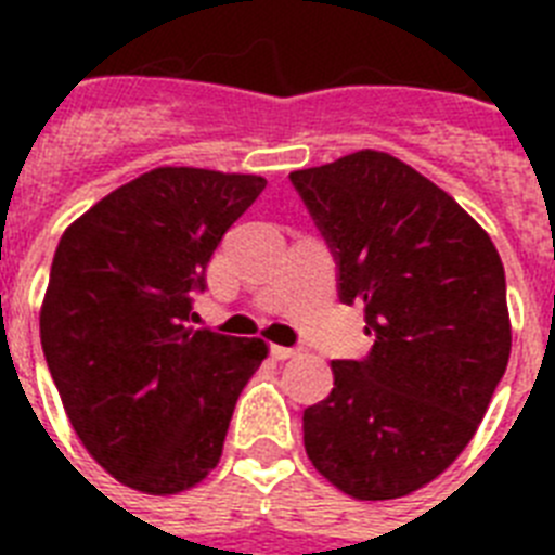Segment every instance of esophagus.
I'll return each mask as SVG.
<instances>
[{
	"label": "esophagus",
	"instance_id": "obj_1",
	"mask_svg": "<svg viewBox=\"0 0 555 555\" xmlns=\"http://www.w3.org/2000/svg\"><path fill=\"white\" fill-rule=\"evenodd\" d=\"M272 356L278 358V361H286V358H294V356H297V350H294V347L272 345Z\"/></svg>",
	"mask_w": 555,
	"mask_h": 555
}]
</instances>
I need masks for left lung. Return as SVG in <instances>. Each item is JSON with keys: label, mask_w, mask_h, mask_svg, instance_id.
Returning a JSON list of instances; mask_svg holds the SVG:
<instances>
[{"label": "left lung", "mask_w": 555, "mask_h": 555, "mask_svg": "<svg viewBox=\"0 0 555 555\" xmlns=\"http://www.w3.org/2000/svg\"><path fill=\"white\" fill-rule=\"evenodd\" d=\"M338 267V300L364 302L361 361L302 414L317 473L356 500L423 489L467 448L506 372L512 322L492 238L448 191L389 152L288 175Z\"/></svg>", "instance_id": "obj_1"}]
</instances>
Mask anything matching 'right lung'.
I'll return each mask as SVG.
<instances>
[{"label":"right lung","instance_id":"right-lung-1","mask_svg":"<svg viewBox=\"0 0 555 555\" xmlns=\"http://www.w3.org/2000/svg\"><path fill=\"white\" fill-rule=\"evenodd\" d=\"M258 175L158 166L86 210L55 249L41 347L72 428L144 494L197 487L219 464L263 338L189 327L191 297Z\"/></svg>","mask_w":555,"mask_h":555}]
</instances>
